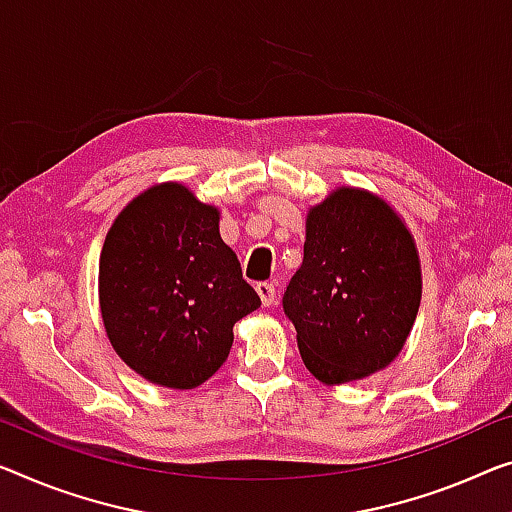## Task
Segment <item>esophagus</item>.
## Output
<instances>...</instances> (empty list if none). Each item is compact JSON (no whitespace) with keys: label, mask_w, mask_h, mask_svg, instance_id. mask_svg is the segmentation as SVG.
I'll list each match as a JSON object with an SVG mask.
<instances>
[{"label":"esophagus","mask_w":512,"mask_h":512,"mask_svg":"<svg viewBox=\"0 0 512 512\" xmlns=\"http://www.w3.org/2000/svg\"><path fill=\"white\" fill-rule=\"evenodd\" d=\"M255 289H257L259 299H262L264 305H273V303H276V285H273V282L262 280V282H257Z\"/></svg>","instance_id":"34e87169"}]
</instances>
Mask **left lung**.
<instances>
[{
	"mask_svg": "<svg viewBox=\"0 0 512 512\" xmlns=\"http://www.w3.org/2000/svg\"><path fill=\"white\" fill-rule=\"evenodd\" d=\"M421 303V266L407 227L379 197L340 188L310 211L303 264L282 310L301 358L326 384L386 368Z\"/></svg>",
	"mask_w": 512,
	"mask_h": 512,
	"instance_id": "obj_1",
	"label": "left lung"
}]
</instances>
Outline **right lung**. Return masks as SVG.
<instances>
[{"label":"right lung","instance_id":"obj_1","mask_svg":"<svg viewBox=\"0 0 512 512\" xmlns=\"http://www.w3.org/2000/svg\"><path fill=\"white\" fill-rule=\"evenodd\" d=\"M101 312L117 352L144 379L195 388L216 375L232 326L262 301L218 232V211L181 183L142 193L101 253Z\"/></svg>","mask_w":512,"mask_h":512}]
</instances>
